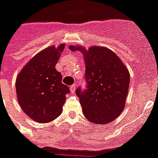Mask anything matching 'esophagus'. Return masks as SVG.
Masks as SVG:
<instances>
[{
    "label": "esophagus",
    "instance_id": "obj_1",
    "mask_svg": "<svg viewBox=\"0 0 158 158\" xmlns=\"http://www.w3.org/2000/svg\"><path fill=\"white\" fill-rule=\"evenodd\" d=\"M75 88H76V87H75V84H74V85H72V86H70V92H75Z\"/></svg>",
    "mask_w": 158,
    "mask_h": 158
}]
</instances>
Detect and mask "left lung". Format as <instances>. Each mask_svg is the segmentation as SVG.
I'll list each match as a JSON object with an SVG mask.
<instances>
[{
    "mask_svg": "<svg viewBox=\"0 0 158 158\" xmlns=\"http://www.w3.org/2000/svg\"><path fill=\"white\" fill-rule=\"evenodd\" d=\"M80 51L85 62L87 88L79 87L75 93L79 98L83 114L96 124L109 123L120 115L124 109L130 74L127 68L112 50L92 46L88 50L82 46H70Z\"/></svg>",
    "mask_w": 158,
    "mask_h": 158,
    "instance_id": "obj_1",
    "label": "left lung"
}]
</instances>
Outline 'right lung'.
<instances>
[{
    "mask_svg": "<svg viewBox=\"0 0 158 158\" xmlns=\"http://www.w3.org/2000/svg\"><path fill=\"white\" fill-rule=\"evenodd\" d=\"M64 48L62 44L57 48L52 45L42 50L26 64L16 79L19 106L40 123L57 118L61 114L66 95L70 93L69 88L61 83V74L55 68Z\"/></svg>",
    "mask_w": 158,
    "mask_h": 158,
    "instance_id": "add662e5",
    "label": "right lung"
}]
</instances>
